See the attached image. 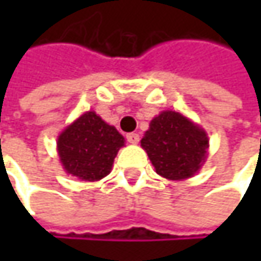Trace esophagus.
Listing matches in <instances>:
<instances>
[{
	"instance_id": "esophagus-1",
	"label": "esophagus",
	"mask_w": 261,
	"mask_h": 261,
	"mask_svg": "<svg viewBox=\"0 0 261 261\" xmlns=\"http://www.w3.org/2000/svg\"><path fill=\"white\" fill-rule=\"evenodd\" d=\"M126 141L129 144H138L139 142V135L138 134H127L126 135Z\"/></svg>"
}]
</instances>
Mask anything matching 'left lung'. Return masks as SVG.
<instances>
[{
    "label": "left lung",
    "mask_w": 261,
    "mask_h": 261,
    "mask_svg": "<svg viewBox=\"0 0 261 261\" xmlns=\"http://www.w3.org/2000/svg\"><path fill=\"white\" fill-rule=\"evenodd\" d=\"M156 174L185 180L205 163L209 139L200 126L183 115L166 110L154 117L141 141Z\"/></svg>",
    "instance_id": "1"
}]
</instances>
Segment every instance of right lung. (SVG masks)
Returning a JSON list of instances; mask_svg holds the SVG:
<instances>
[{"label": "right lung", "instance_id": "1", "mask_svg": "<svg viewBox=\"0 0 261 261\" xmlns=\"http://www.w3.org/2000/svg\"><path fill=\"white\" fill-rule=\"evenodd\" d=\"M125 138L97 116L87 112L58 136V154L68 174L97 181L110 173Z\"/></svg>", "mask_w": 261, "mask_h": 261}]
</instances>
